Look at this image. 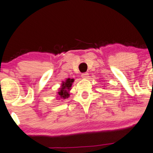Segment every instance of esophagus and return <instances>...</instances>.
I'll list each match as a JSON object with an SVG mask.
<instances>
[{
    "label": "esophagus",
    "instance_id": "esophagus-1",
    "mask_svg": "<svg viewBox=\"0 0 153 153\" xmlns=\"http://www.w3.org/2000/svg\"><path fill=\"white\" fill-rule=\"evenodd\" d=\"M81 77L83 78V79H87V78H89V74H88V73H83L81 75Z\"/></svg>",
    "mask_w": 153,
    "mask_h": 153
}]
</instances>
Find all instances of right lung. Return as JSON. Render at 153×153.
Instances as JSON below:
<instances>
[{
    "label": "right lung",
    "mask_w": 153,
    "mask_h": 153,
    "mask_svg": "<svg viewBox=\"0 0 153 153\" xmlns=\"http://www.w3.org/2000/svg\"><path fill=\"white\" fill-rule=\"evenodd\" d=\"M74 82L73 78H67L65 81H62L61 84V88H59L57 92L58 99L65 100L70 97V91L72 89V83Z\"/></svg>",
    "instance_id": "add662e5"
}]
</instances>
